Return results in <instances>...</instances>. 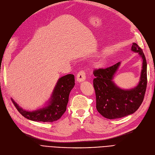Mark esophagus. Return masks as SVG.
I'll use <instances>...</instances> for the list:
<instances>
[{
  "label": "esophagus",
  "instance_id": "34e87169",
  "mask_svg": "<svg viewBox=\"0 0 155 155\" xmlns=\"http://www.w3.org/2000/svg\"><path fill=\"white\" fill-rule=\"evenodd\" d=\"M86 76H85V73L83 70H81L80 72H79L76 76V81L78 83H80L82 81H84L85 80Z\"/></svg>",
  "mask_w": 155,
  "mask_h": 155
}]
</instances>
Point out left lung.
Masks as SVG:
<instances>
[{
    "mask_svg": "<svg viewBox=\"0 0 155 155\" xmlns=\"http://www.w3.org/2000/svg\"><path fill=\"white\" fill-rule=\"evenodd\" d=\"M131 50L138 53L142 62L138 85L130 89H122L113 81L121 62L105 69L94 71L93 80L96 97V109L108 119H117L133 114L141 105L147 87V62L142 50L135 43Z\"/></svg>",
    "mask_w": 155,
    "mask_h": 155,
    "instance_id": "obj_1",
    "label": "left lung"
}]
</instances>
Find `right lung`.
<instances>
[{
  "mask_svg": "<svg viewBox=\"0 0 155 155\" xmlns=\"http://www.w3.org/2000/svg\"><path fill=\"white\" fill-rule=\"evenodd\" d=\"M74 85L73 74H67L60 78L45 106L33 111L23 109L12 98V100L18 111L26 118L34 121L53 122L59 120L66 111L70 92Z\"/></svg>",
  "mask_w": 155,
  "mask_h": 155,
  "instance_id": "right-lung-1",
  "label": "right lung"
}]
</instances>
